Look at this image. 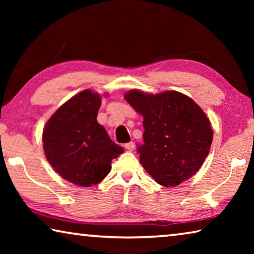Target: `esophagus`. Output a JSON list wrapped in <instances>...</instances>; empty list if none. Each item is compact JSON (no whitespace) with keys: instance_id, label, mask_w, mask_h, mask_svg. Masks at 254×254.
I'll list each match as a JSON object with an SVG mask.
<instances>
[{"instance_id":"34e87169","label":"esophagus","mask_w":254,"mask_h":254,"mask_svg":"<svg viewBox=\"0 0 254 254\" xmlns=\"http://www.w3.org/2000/svg\"><path fill=\"white\" fill-rule=\"evenodd\" d=\"M124 148H126L127 151H133V150H134V148H135V144L133 142H128L126 145H124Z\"/></svg>"}]
</instances>
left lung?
<instances>
[{
	"mask_svg": "<svg viewBox=\"0 0 254 254\" xmlns=\"http://www.w3.org/2000/svg\"><path fill=\"white\" fill-rule=\"evenodd\" d=\"M127 102L143 117L140 162L162 186H177L194 176L208 156L213 130L204 111L176 91L148 94L132 89Z\"/></svg>",
	"mask_w": 254,
	"mask_h": 254,
	"instance_id": "obj_1",
	"label": "left lung"
}]
</instances>
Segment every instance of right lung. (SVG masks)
I'll use <instances>...</instances> for the list:
<instances>
[{"mask_svg": "<svg viewBox=\"0 0 254 254\" xmlns=\"http://www.w3.org/2000/svg\"><path fill=\"white\" fill-rule=\"evenodd\" d=\"M101 95L85 89L59 107L44 127L47 160L64 179L81 187L97 185L123 148L97 122Z\"/></svg>", "mask_w": 254, "mask_h": 254, "instance_id": "obj_1", "label": "right lung"}]
</instances>
